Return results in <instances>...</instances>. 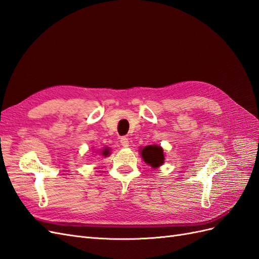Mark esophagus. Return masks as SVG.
Returning a JSON list of instances; mask_svg holds the SVG:
<instances>
[{"label": "esophagus", "mask_w": 259, "mask_h": 259, "mask_svg": "<svg viewBox=\"0 0 259 259\" xmlns=\"http://www.w3.org/2000/svg\"><path fill=\"white\" fill-rule=\"evenodd\" d=\"M120 143H121L123 148H128L129 147V139L125 138V137L120 138Z\"/></svg>", "instance_id": "obj_1"}]
</instances>
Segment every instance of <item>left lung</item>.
Returning <instances> with one entry per match:
<instances>
[{
	"label": "left lung",
	"instance_id": "obj_1",
	"mask_svg": "<svg viewBox=\"0 0 259 259\" xmlns=\"http://www.w3.org/2000/svg\"><path fill=\"white\" fill-rule=\"evenodd\" d=\"M142 158L145 163L151 165L152 167H158L164 163L163 149L157 145H148L141 152Z\"/></svg>",
	"mask_w": 259,
	"mask_h": 259
}]
</instances>
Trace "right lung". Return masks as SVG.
<instances>
[{
  "instance_id": "right-lung-1",
  "label": "right lung",
  "mask_w": 259,
  "mask_h": 259,
  "mask_svg": "<svg viewBox=\"0 0 259 259\" xmlns=\"http://www.w3.org/2000/svg\"><path fill=\"white\" fill-rule=\"evenodd\" d=\"M109 151H110V150H109L108 148H105V149L102 151V154H103L104 156H107V155L109 154Z\"/></svg>"
}]
</instances>
